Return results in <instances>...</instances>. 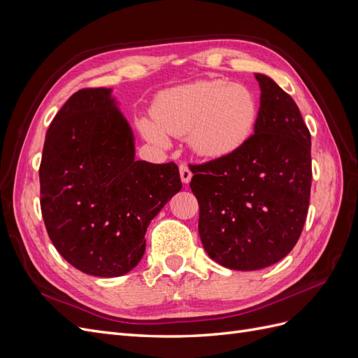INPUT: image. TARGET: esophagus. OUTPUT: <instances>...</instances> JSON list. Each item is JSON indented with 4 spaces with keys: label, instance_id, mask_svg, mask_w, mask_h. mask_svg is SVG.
I'll use <instances>...</instances> for the list:
<instances>
[{
    "label": "esophagus",
    "instance_id": "obj_1",
    "mask_svg": "<svg viewBox=\"0 0 358 358\" xmlns=\"http://www.w3.org/2000/svg\"><path fill=\"white\" fill-rule=\"evenodd\" d=\"M179 173H180V180H182L183 183H189V182H191L192 173H191V170H189L188 166L180 164V166H179Z\"/></svg>",
    "mask_w": 358,
    "mask_h": 358
}]
</instances>
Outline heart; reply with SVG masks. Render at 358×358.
I'll list each match as a JSON object with an SVG mask.
<instances>
[{
  "label": "heart",
  "mask_w": 358,
  "mask_h": 358,
  "mask_svg": "<svg viewBox=\"0 0 358 358\" xmlns=\"http://www.w3.org/2000/svg\"><path fill=\"white\" fill-rule=\"evenodd\" d=\"M152 116L137 128L149 143L166 149L169 136H187L189 149L206 159H222L241 150L252 137L259 103L248 86L222 79L197 80L161 92Z\"/></svg>",
  "instance_id": "heart-1"
}]
</instances>
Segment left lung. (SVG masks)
Masks as SVG:
<instances>
[{
	"label": "left lung",
	"instance_id": "1",
	"mask_svg": "<svg viewBox=\"0 0 358 358\" xmlns=\"http://www.w3.org/2000/svg\"><path fill=\"white\" fill-rule=\"evenodd\" d=\"M259 119L236 154L192 166L191 191L200 206L204 251L233 270L278 263L297 243L306 221L312 161L310 133L294 100L266 74Z\"/></svg>",
	"mask_w": 358,
	"mask_h": 358
}]
</instances>
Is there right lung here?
<instances>
[{
    "mask_svg": "<svg viewBox=\"0 0 358 358\" xmlns=\"http://www.w3.org/2000/svg\"><path fill=\"white\" fill-rule=\"evenodd\" d=\"M38 173L52 243L73 267L100 278L138 264L148 225L182 188L175 162L136 161L112 88L70 96L48 129Z\"/></svg>",
    "mask_w": 358,
    "mask_h": 358,
    "instance_id": "add662e5",
    "label": "right lung"
}]
</instances>
